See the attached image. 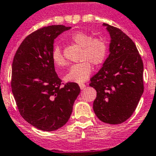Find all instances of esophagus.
<instances>
[{"label": "esophagus", "instance_id": "obj_1", "mask_svg": "<svg viewBox=\"0 0 156 156\" xmlns=\"http://www.w3.org/2000/svg\"><path fill=\"white\" fill-rule=\"evenodd\" d=\"M80 87L81 90H83L86 87V85L84 83H80Z\"/></svg>", "mask_w": 156, "mask_h": 156}]
</instances>
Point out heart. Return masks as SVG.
<instances>
[{
  "label": "heart",
  "instance_id": "1",
  "mask_svg": "<svg viewBox=\"0 0 156 156\" xmlns=\"http://www.w3.org/2000/svg\"><path fill=\"white\" fill-rule=\"evenodd\" d=\"M74 43L83 48L80 60L82 62L72 66L64 76L66 82L81 83L87 80L92 72L90 63L95 66H101L106 60L108 55V45L104 39L94 38L83 31H77L70 37ZM52 59L54 64L62 66L66 64L65 58L58 45L52 49Z\"/></svg>",
  "mask_w": 156,
  "mask_h": 156
}]
</instances>
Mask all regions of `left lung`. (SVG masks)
<instances>
[{
    "instance_id": "left-lung-1",
    "label": "left lung",
    "mask_w": 156,
    "mask_h": 156,
    "mask_svg": "<svg viewBox=\"0 0 156 156\" xmlns=\"http://www.w3.org/2000/svg\"><path fill=\"white\" fill-rule=\"evenodd\" d=\"M103 26L111 37L109 55L90 79L97 91L93 108L101 121L119 125L132 115L143 94V62L126 34L105 23Z\"/></svg>"
}]
</instances>
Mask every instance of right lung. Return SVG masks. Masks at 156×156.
Listing matches in <instances>:
<instances>
[{
  "label": "right lung",
  "instance_id": "right-lung-1",
  "mask_svg": "<svg viewBox=\"0 0 156 156\" xmlns=\"http://www.w3.org/2000/svg\"><path fill=\"white\" fill-rule=\"evenodd\" d=\"M70 28L51 25L34 31L21 42L13 59L11 88L18 111L42 131L66 125L80 92L76 83L62 86L52 59L54 40Z\"/></svg>",
  "mask_w": 156,
  "mask_h": 156
}]
</instances>
